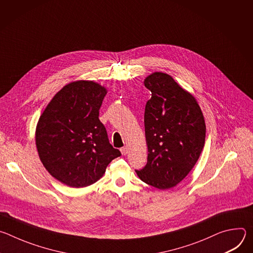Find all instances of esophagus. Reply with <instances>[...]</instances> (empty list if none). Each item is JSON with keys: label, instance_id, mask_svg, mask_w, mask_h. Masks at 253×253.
<instances>
[{"label": "esophagus", "instance_id": "1", "mask_svg": "<svg viewBox=\"0 0 253 253\" xmlns=\"http://www.w3.org/2000/svg\"><path fill=\"white\" fill-rule=\"evenodd\" d=\"M120 151H121L122 155H126V154L128 153V148H127V147H122V148L120 149Z\"/></svg>", "mask_w": 253, "mask_h": 253}]
</instances>
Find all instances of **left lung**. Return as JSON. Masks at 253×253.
Listing matches in <instances>:
<instances>
[{
	"label": "left lung",
	"instance_id": "8db88e82",
	"mask_svg": "<svg viewBox=\"0 0 253 253\" xmlns=\"http://www.w3.org/2000/svg\"><path fill=\"white\" fill-rule=\"evenodd\" d=\"M151 91L144 113L147 163L137 175L158 189H168L187 176L205 143V122L195 98L164 73L144 80Z\"/></svg>",
	"mask_w": 253,
	"mask_h": 253
}]
</instances>
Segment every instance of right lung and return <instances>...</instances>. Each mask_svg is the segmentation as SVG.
<instances>
[{"mask_svg": "<svg viewBox=\"0 0 253 253\" xmlns=\"http://www.w3.org/2000/svg\"><path fill=\"white\" fill-rule=\"evenodd\" d=\"M106 89L92 81L66 85L49 103L36 129V145L48 172L71 187L95 183L121 156L99 120Z\"/></svg>", "mask_w": 253, "mask_h": 253, "instance_id": "right-lung-1", "label": "right lung"}]
</instances>
